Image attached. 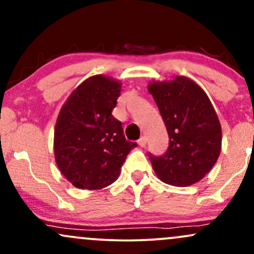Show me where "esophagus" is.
I'll return each instance as SVG.
<instances>
[{"mask_svg":"<svg viewBox=\"0 0 254 254\" xmlns=\"http://www.w3.org/2000/svg\"><path fill=\"white\" fill-rule=\"evenodd\" d=\"M138 144L141 145V147H145V144H147V137L142 136L141 138L138 139Z\"/></svg>","mask_w":254,"mask_h":254,"instance_id":"obj_1","label":"esophagus"}]
</instances>
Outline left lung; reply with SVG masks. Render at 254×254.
<instances>
[{
	"label": "left lung",
	"instance_id": "obj_1",
	"mask_svg": "<svg viewBox=\"0 0 254 254\" xmlns=\"http://www.w3.org/2000/svg\"><path fill=\"white\" fill-rule=\"evenodd\" d=\"M149 93L170 137L166 153H148L156 176L182 188L199 182L217 161L222 142L220 122L208 95L184 76L151 82Z\"/></svg>",
	"mask_w": 254,
	"mask_h": 254
}]
</instances>
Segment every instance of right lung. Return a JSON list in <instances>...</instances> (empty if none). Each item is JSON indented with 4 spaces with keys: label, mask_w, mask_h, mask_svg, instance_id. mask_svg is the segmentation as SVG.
Segmentation results:
<instances>
[{
    "label": "right lung",
    "mask_w": 254,
    "mask_h": 254,
    "mask_svg": "<svg viewBox=\"0 0 254 254\" xmlns=\"http://www.w3.org/2000/svg\"><path fill=\"white\" fill-rule=\"evenodd\" d=\"M121 82L92 76L77 87L61 110L55 129V157L72 185L86 190L106 188L118 179L127 154L122 123L112 116Z\"/></svg>",
    "instance_id": "add662e5"
}]
</instances>
